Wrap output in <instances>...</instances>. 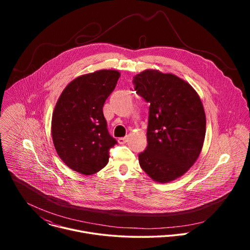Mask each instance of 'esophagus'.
<instances>
[{"instance_id":"obj_1","label":"esophagus","mask_w":250,"mask_h":250,"mask_svg":"<svg viewBox=\"0 0 250 250\" xmlns=\"http://www.w3.org/2000/svg\"><path fill=\"white\" fill-rule=\"evenodd\" d=\"M127 140H128V136H125V137H120V138L118 139V141H119V144H120V145H125Z\"/></svg>"}]
</instances>
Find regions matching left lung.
<instances>
[{"label":"left lung","instance_id":"8db88e82","mask_svg":"<svg viewBox=\"0 0 250 250\" xmlns=\"http://www.w3.org/2000/svg\"><path fill=\"white\" fill-rule=\"evenodd\" d=\"M134 90L149 105L147 146L139 165L152 180L168 183L197 161L206 135V114L195 89L185 80L156 69L133 77Z\"/></svg>","mask_w":250,"mask_h":250}]
</instances>
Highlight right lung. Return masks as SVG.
I'll return each instance as SVG.
<instances>
[{"mask_svg": "<svg viewBox=\"0 0 250 250\" xmlns=\"http://www.w3.org/2000/svg\"><path fill=\"white\" fill-rule=\"evenodd\" d=\"M121 73L103 69L71 81L61 93L52 114L51 134L58 156L83 175L99 172L109 162L117 140L106 128L104 104L116 88Z\"/></svg>", "mask_w": 250, "mask_h": 250, "instance_id": "1", "label": "right lung"}]
</instances>
